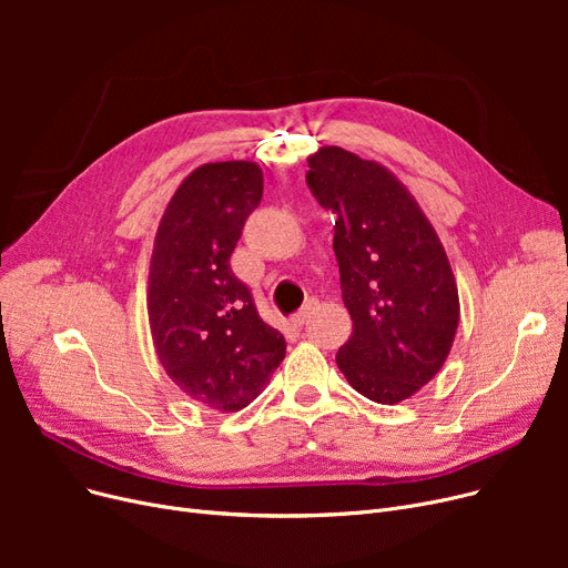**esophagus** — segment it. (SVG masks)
Wrapping results in <instances>:
<instances>
[{"instance_id": "obj_1", "label": "esophagus", "mask_w": 568, "mask_h": 568, "mask_svg": "<svg viewBox=\"0 0 568 568\" xmlns=\"http://www.w3.org/2000/svg\"><path fill=\"white\" fill-rule=\"evenodd\" d=\"M308 317H311V304H308L304 311H300V313H296V315L292 317V324H294V326H304V324L308 322Z\"/></svg>"}]
</instances>
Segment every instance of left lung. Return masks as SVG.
<instances>
[{
	"label": "left lung",
	"mask_w": 568,
	"mask_h": 568,
	"mask_svg": "<svg viewBox=\"0 0 568 568\" xmlns=\"http://www.w3.org/2000/svg\"><path fill=\"white\" fill-rule=\"evenodd\" d=\"M306 182L332 209L334 253L352 336L336 364L373 403L412 398L452 352L460 302L452 262L400 179L343 146L308 156Z\"/></svg>",
	"instance_id": "1"
}]
</instances>
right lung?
Segmentation results:
<instances>
[{"label":"right lung","mask_w":568,"mask_h":568,"mask_svg":"<svg viewBox=\"0 0 568 568\" xmlns=\"http://www.w3.org/2000/svg\"><path fill=\"white\" fill-rule=\"evenodd\" d=\"M253 161L195 168L161 216L149 262L146 313L168 377L216 412L251 405L285 359V338L260 320L230 268L242 227L262 200Z\"/></svg>","instance_id":"obj_1"}]
</instances>
